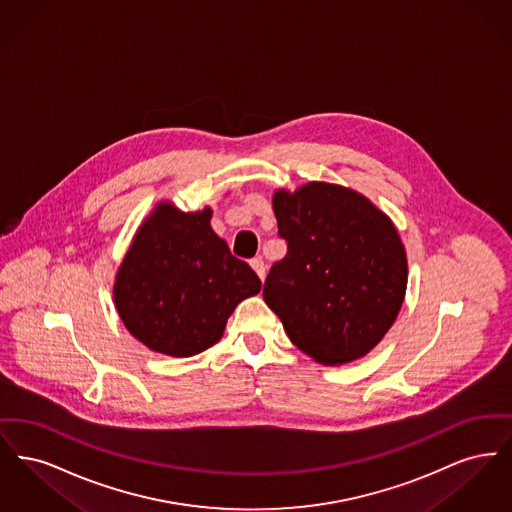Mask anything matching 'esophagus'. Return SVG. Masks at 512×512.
Masks as SVG:
<instances>
[{
    "instance_id": "1",
    "label": "esophagus",
    "mask_w": 512,
    "mask_h": 512,
    "mask_svg": "<svg viewBox=\"0 0 512 512\" xmlns=\"http://www.w3.org/2000/svg\"><path fill=\"white\" fill-rule=\"evenodd\" d=\"M249 265L257 272V276H259L261 280L265 278V261H263L261 257H253V259L249 261Z\"/></svg>"
}]
</instances>
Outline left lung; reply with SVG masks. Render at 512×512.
<instances>
[{
    "mask_svg": "<svg viewBox=\"0 0 512 512\" xmlns=\"http://www.w3.org/2000/svg\"><path fill=\"white\" fill-rule=\"evenodd\" d=\"M288 253L263 297L290 340L322 365L366 355L397 317L407 255L391 220L353 190L311 182L272 199Z\"/></svg>",
    "mask_w": 512,
    "mask_h": 512,
    "instance_id": "1",
    "label": "left lung"
}]
</instances>
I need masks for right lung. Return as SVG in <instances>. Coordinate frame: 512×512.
I'll return each instance as SVG.
<instances>
[{"label": "right lung", "mask_w": 512, "mask_h": 512, "mask_svg": "<svg viewBox=\"0 0 512 512\" xmlns=\"http://www.w3.org/2000/svg\"><path fill=\"white\" fill-rule=\"evenodd\" d=\"M211 209L157 207L128 249L115 282L126 328L149 349L190 357L217 343L236 305L261 290L211 224Z\"/></svg>", "instance_id": "add662e5"}]
</instances>
